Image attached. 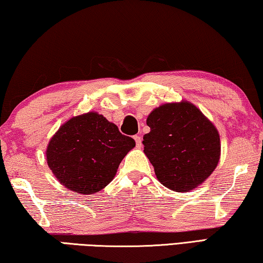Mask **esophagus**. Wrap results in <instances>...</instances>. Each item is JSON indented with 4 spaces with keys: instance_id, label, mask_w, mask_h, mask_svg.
Returning <instances> with one entry per match:
<instances>
[{
    "instance_id": "obj_1",
    "label": "esophagus",
    "mask_w": 263,
    "mask_h": 263,
    "mask_svg": "<svg viewBox=\"0 0 263 263\" xmlns=\"http://www.w3.org/2000/svg\"><path fill=\"white\" fill-rule=\"evenodd\" d=\"M134 140L136 142V147L137 148H141L142 147V137L140 135H135L134 136Z\"/></svg>"
}]
</instances>
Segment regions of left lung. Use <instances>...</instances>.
Segmentation results:
<instances>
[{
	"label": "left lung",
	"mask_w": 263,
	"mask_h": 263,
	"mask_svg": "<svg viewBox=\"0 0 263 263\" xmlns=\"http://www.w3.org/2000/svg\"><path fill=\"white\" fill-rule=\"evenodd\" d=\"M147 124L150 132L143 136V152L165 187L189 192L217 167L221 152L219 132L193 103H163L148 115Z\"/></svg>",
	"instance_id": "obj_1"
}]
</instances>
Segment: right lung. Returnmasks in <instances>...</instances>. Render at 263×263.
I'll list each match as a JSON object with an SVG mask.
<instances>
[{
	"instance_id": "add662e5",
	"label": "right lung",
	"mask_w": 263,
	"mask_h": 263,
	"mask_svg": "<svg viewBox=\"0 0 263 263\" xmlns=\"http://www.w3.org/2000/svg\"><path fill=\"white\" fill-rule=\"evenodd\" d=\"M135 147L113 122L97 111L73 116L46 148V162L58 182L79 195H94L114 179L123 157Z\"/></svg>"
}]
</instances>
